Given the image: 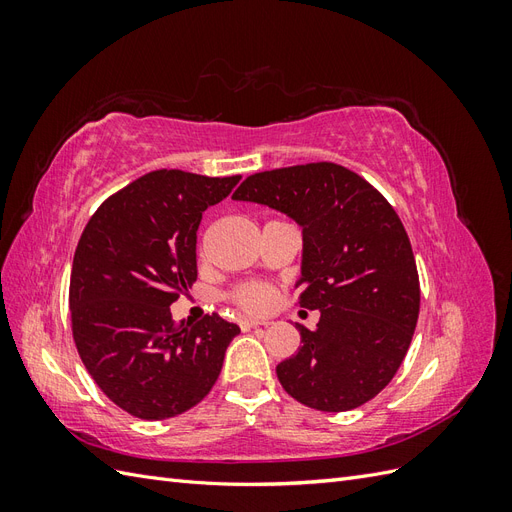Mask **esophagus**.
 <instances>
[{"label": "esophagus", "instance_id": "1", "mask_svg": "<svg viewBox=\"0 0 512 512\" xmlns=\"http://www.w3.org/2000/svg\"><path fill=\"white\" fill-rule=\"evenodd\" d=\"M260 324H267V322L260 320V318H252V316H241V318H239V327H241L243 331H250V329H254V327H260Z\"/></svg>", "mask_w": 512, "mask_h": 512}]
</instances>
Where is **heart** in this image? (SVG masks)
Returning a JSON list of instances; mask_svg holds the SVG:
<instances>
[{
    "label": "heart",
    "mask_w": 512,
    "mask_h": 512,
    "mask_svg": "<svg viewBox=\"0 0 512 512\" xmlns=\"http://www.w3.org/2000/svg\"><path fill=\"white\" fill-rule=\"evenodd\" d=\"M232 297H235V301L247 309H260L267 305V299L269 294L267 290L262 286H254V284H247V286H241L237 288L235 292H232Z\"/></svg>",
    "instance_id": "1"
}]
</instances>
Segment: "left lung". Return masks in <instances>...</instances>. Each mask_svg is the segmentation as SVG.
I'll list each match as a JSON object with an SVG mask.
<instances>
[{
    "label": "left lung",
    "instance_id": "left-lung-1",
    "mask_svg": "<svg viewBox=\"0 0 512 512\" xmlns=\"http://www.w3.org/2000/svg\"><path fill=\"white\" fill-rule=\"evenodd\" d=\"M232 198L303 228L294 288L320 320L314 331L297 324L303 346L275 369L284 391L322 412L374 399L404 361L421 305L412 245L389 200L331 162L256 173Z\"/></svg>",
    "mask_w": 512,
    "mask_h": 512
}]
</instances>
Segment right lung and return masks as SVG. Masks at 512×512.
Instances as JSON below:
<instances>
[{"label":"right lung","instance_id":"right-lung-1","mask_svg":"<svg viewBox=\"0 0 512 512\" xmlns=\"http://www.w3.org/2000/svg\"><path fill=\"white\" fill-rule=\"evenodd\" d=\"M239 179L153 170L106 198L76 245V350L102 393L132 416L162 421L196 406L241 333L218 314L179 329L170 316V305L196 282L203 211Z\"/></svg>","mask_w":512,"mask_h":512}]
</instances>
